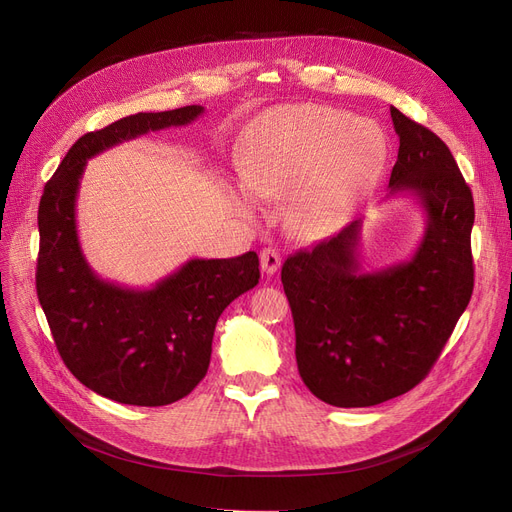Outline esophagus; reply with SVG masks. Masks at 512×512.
I'll list each match as a JSON object with an SVG mask.
<instances>
[{"label": "esophagus", "instance_id": "1", "mask_svg": "<svg viewBox=\"0 0 512 512\" xmlns=\"http://www.w3.org/2000/svg\"><path fill=\"white\" fill-rule=\"evenodd\" d=\"M259 259H261V270L267 274V276H274L276 272H278V267H280V253L276 251V249H272V247H267V249H263L261 253H259Z\"/></svg>", "mask_w": 512, "mask_h": 512}]
</instances>
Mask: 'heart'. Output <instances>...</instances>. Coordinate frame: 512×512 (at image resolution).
<instances>
[{"label":"heart","instance_id":"1","mask_svg":"<svg viewBox=\"0 0 512 512\" xmlns=\"http://www.w3.org/2000/svg\"><path fill=\"white\" fill-rule=\"evenodd\" d=\"M386 159V134L373 120L324 105H288L255 122L240 170L257 195L288 197L286 230L315 240L334 232L373 191ZM252 192L238 191V207L247 213L257 211Z\"/></svg>","mask_w":512,"mask_h":512}]
</instances>
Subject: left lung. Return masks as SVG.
<instances>
[{
	"mask_svg": "<svg viewBox=\"0 0 512 512\" xmlns=\"http://www.w3.org/2000/svg\"><path fill=\"white\" fill-rule=\"evenodd\" d=\"M398 157L388 199L411 195L425 232L409 261L365 272L361 220L282 265L297 365L334 407H373L415 388L438 361L473 294L471 188L444 141L390 107Z\"/></svg>",
	"mask_w": 512,
	"mask_h": 512,
	"instance_id": "obj_1",
	"label": "left lung"
}]
</instances>
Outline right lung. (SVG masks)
Returning <instances> with one entry per match:
<instances>
[{"label": "right lung", "instance_id": "obj_1", "mask_svg": "<svg viewBox=\"0 0 512 512\" xmlns=\"http://www.w3.org/2000/svg\"><path fill=\"white\" fill-rule=\"evenodd\" d=\"M201 105L134 114L80 137L43 188L37 297L58 353L89 390L137 407H164L205 378L222 311L259 282L255 251L191 259L145 290L99 278L80 249L76 195L87 159L151 130L191 124Z\"/></svg>", "mask_w": 512, "mask_h": 512}]
</instances>
